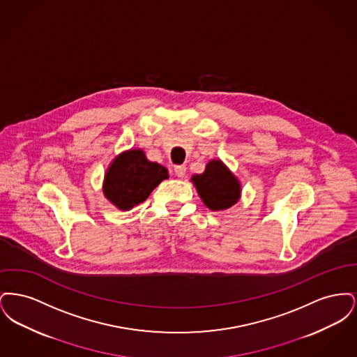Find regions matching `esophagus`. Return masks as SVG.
<instances>
[{"label": "esophagus", "mask_w": 357, "mask_h": 357, "mask_svg": "<svg viewBox=\"0 0 357 357\" xmlns=\"http://www.w3.org/2000/svg\"><path fill=\"white\" fill-rule=\"evenodd\" d=\"M186 166H175L174 167V172H175V175L178 176V178H183L185 175H186Z\"/></svg>", "instance_id": "esophagus-1"}]
</instances>
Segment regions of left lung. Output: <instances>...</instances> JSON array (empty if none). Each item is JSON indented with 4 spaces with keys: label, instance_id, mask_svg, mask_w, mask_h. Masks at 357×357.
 <instances>
[{
    "label": "left lung",
    "instance_id": "left-lung-1",
    "mask_svg": "<svg viewBox=\"0 0 357 357\" xmlns=\"http://www.w3.org/2000/svg\"><path fill=\"white\" fill-rule=\"evenodd\" d=\"M191 182L211 211L227 210L241 199V182L221 159H211L202 174L191 176Z\"/></svg>",
    "mask_w": 357,
    "mask_h": 357
}]
</instances>
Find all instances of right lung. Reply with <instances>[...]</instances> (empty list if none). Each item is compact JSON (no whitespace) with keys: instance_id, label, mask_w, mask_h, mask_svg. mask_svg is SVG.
<instances>
[{"instance_id":"obj_1","label":"right lung","mask_w":357,"mask_h":357,"mask_svg":"<svg viewBox=\"0 0 357 357\" xmlns=\"http://www.w3.org/2000/svg\"><path fill=\"white\" fill-rule=\"evenodd\" d=\"M165 179H169L165 166L150 162L142 149H131L116 155L107 167L102 194L116 208L128 211L144 202Z\"/></svg>"}]
</instances>
